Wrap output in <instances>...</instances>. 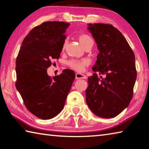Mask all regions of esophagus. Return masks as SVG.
<instances>
[{
    "label": "esophagus",
    "mask_w": 149,
    "mask_h": 149,
    "mask_svg": "<svg viewBox=\"0 0 149 149\" xmlns=\"http://www.w3.org/2000/svg\"><path fill=\"white\" fill-rule=\"evenodd\" d=\"M75 79H86V76L85 75L82 74H79V73H77V74H75Z\"/></svg>",
    "instance_id": "esophagus-1"
}]
</instances>
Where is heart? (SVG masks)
<instances>
[{
  "label": "heart",
  "instance_id": "1",
  "mask_svg": "<svg viewBox=\"0 0 149 149\" xmlns=\"http://www.w3.org/2000/svg\"><path fill=\"white\" fill-rule=\"evenodd\" d=\"M79 41L84 47L86 46L90 42H93V40L91 38V37L87 34L80 35L79 36ZM65 43H64L63 48L65 47ZM89 64V60L87 59H82L79 60H72L68 62L69 66L77 72H83L85 70V66H87Z\"/></svg>",
  "mask_w": 149,
  "mask_h": 149
}]
</instances>
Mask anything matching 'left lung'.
Masks as SVG:
<instances>
[{
  "instance_id": "1",
  "label": "left lung",
  "mask_w": 149,
  "mask_h": 149,
  "mask_svg": "<svg viewBox=\"0 0 149 149\" xmlns=\"http://www.w3.org/2000/svg\"><path fill=\"white\" fill-rule=\"evenodd\" d=\"M87 29L99 53L92 67L95 73L88 78L87 104L98 116L114 118L129 106L133 97L137 78L135 54L122 33L112 25L89 24Z\"/></svg>"
}]
</instances>
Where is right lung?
<instances>
[{
	"label": "right lung",
	"instance_id": "right-lung-1",
	"mask_svg": "<svg viewBox=\"0 0 149 149\" xmlns=\"http://www.w3.org/2000/svg\"><path fill=\"white\" fill-rule=\"evenodd\" d=\"M69 26L54 21L34 27L24 38L16 59V89L27 110L42 120L62 110L75 79L68 69L53 77L47 74L51 60L59 58Z\"/></svg>",
	"mask_w": 149,
	"mask_h": 149
}]
</instances>
